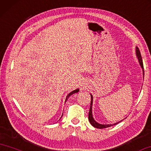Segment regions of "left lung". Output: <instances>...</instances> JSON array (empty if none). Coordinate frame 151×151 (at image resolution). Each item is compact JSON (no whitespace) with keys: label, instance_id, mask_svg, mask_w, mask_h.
I'll return each mask as SVG.
<instances>
[{"label":"left lung","instance_id":"obj_1","mask_svg":"<svg viewBox=\"0 0 151 151\" xmlns=\"http://www.w3.org/2000/svg\"><path fill=\"white\" fill-rule=\"evenodd\" d=\"M136 56H137V57H138V61H139L140 65L141 66V68H142L143 75H144V67H143L142 56H141L140 50H139V49H138V47H136ZM91 101L90 109H89V112H88V120H89L91 124L93 127L97 128H99V129L106 128H108V127H110V126H111L112 124H100L97 123L95 121V119H93V114H92V105H93V96H92V95H91ZM121 121H122V120H121ZM119 122L114 124L113 125H116V124H118Z\"/></svg>","mask_w":151,"mask_h":151}]
</instances>
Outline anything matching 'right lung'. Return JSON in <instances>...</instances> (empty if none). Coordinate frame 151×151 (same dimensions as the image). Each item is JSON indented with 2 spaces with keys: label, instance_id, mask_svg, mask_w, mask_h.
<instances>
[{
  "label": "right lung",
  "instance_id": "obj_1",
  "mask_svg": "<svg viewBox=\"0 0 151 151\" xmlns=\"http://www.w3.org/2000/svg\"><path fill=\"white\" fill-rule=\"evenodd\" d=\"M78 91H79V89H78V88H77V89H76V90H74V91H73L72 92H70V93H69V94L67 95L66 96V101H66V100L68 99V98L70 96V95H72L73 94H74V93H78Z\"/></svg>",
  "mask_w": 151,
  "mask_h": 151
}]
</instances>
